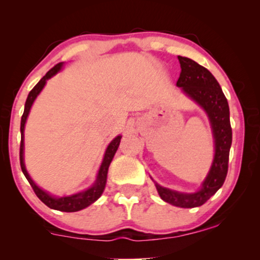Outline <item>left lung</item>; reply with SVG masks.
I'll use <instances>...</instances> for the list:
<instances>
[{
  "label": "left lung",
  "instance_id": "obj_1",
  "mask_svg": "<svg viewBox=\"0 0 260 260\" xmlns=\"http://www.w3.org/2000/svg\"><path fill=\"white\" fill-rule=\"evenodd\" d=\"M179 61L181 73L176 85L182 87L184 93L194 99L207 112L215 140V155L208 176L197 193H179L163 188L157 183L156 188L162 200L168 204L176 207L193 208L204 205L225 182L232 144V127L230 123L229 103L213 74L189 58L179 55Z\"/></svg>",
  "mask_w": 260,
  "mask_h": 260
}]
</instances>
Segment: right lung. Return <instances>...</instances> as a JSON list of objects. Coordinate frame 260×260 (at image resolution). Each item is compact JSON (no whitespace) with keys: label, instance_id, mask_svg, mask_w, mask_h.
<instances>
[{"label":"right lung","instance_id":"obj_1","mask_svg":"<svg viewBox=\"0 0 260 260\" xmlns=\"http://www.w3.org/2000/svg\"><path fill=\"white\" fill-rule=\"evenodd\" d=\"M62 62L56 63L54 67H52L51 70L48 71L47 73L42 77V79L39 81V83L35 85L33 87V90L29 92L28 94L26 104H24V111L23 115L21 117V144H20V165H21V169H22V173L26 176V179L28 180V182L30 183L31 188H33L34 193L37 194V197L40 199V200L44 202L46 206H48L49 208L52 209H56V211H61V212H77L80 211V209L86 208L87 206H90L91 204L97 200V199L101 197L103 190H104L105 184H106V177H108V170H109V166L111 163L113 156H115L117 149L119 147V142H120V136H117L115 140H113L111 143L109 144L108 149L105 151V156L104 159H103V163L101 166V169L98 172V176L97 180L93 186L91 188H88L87 190L81 191V193L71 195V197H62V198H54L51 197V195L46 193L42 189H40L37 184L34 183V181L30 179V176L28 175L26 167H24L23 163V130H24V123H26V119L28 117V113H29V110L31 108V104H33L35 98L38 97V94L40 93V91L44 88L46 80L49 79V78L54 76V74L58 72V71L61 69Z\"/></svg>","mask_w":260,"mask_h":260}]
</instances>
